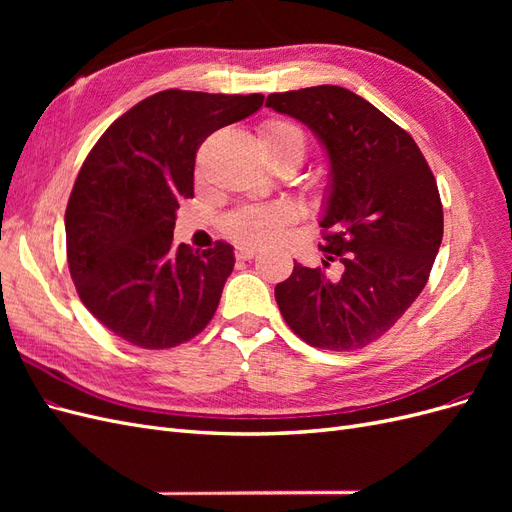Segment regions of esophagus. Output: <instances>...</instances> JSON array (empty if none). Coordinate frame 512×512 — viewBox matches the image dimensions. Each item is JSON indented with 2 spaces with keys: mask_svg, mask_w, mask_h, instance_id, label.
Returning <instances> with one entry per match:
<instances>
[{
  "mask_svg": "<svg viewBox=\"0 0 512 512\" xmlns=\"http://www.w3.org/2000/svg\"><path fill=\"white\" fill-rule=\"evenodd\" d=\"M258 254H260V250H258V247H254V245H237V250H235V256L239 260H250V258L258 256Z\"/></svg>",
  "mask_w": 512,
  "mask_h": 512,
  "instance_id": "obj_1",
  "label": "esophagus"
}]
</instances>
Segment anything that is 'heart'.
Segmentation results:
<instances>
[{"label":"heart","mask_w":512,"mask_h":512,"mask_svg":"<svg viewBox=\"0 0 512 512\" xmlns=\"http://www.w3.org/2000/svg\"><path fill=\"white\" fill-rule=\"evenodd\" d=\"M262 151H294L303 158L305 134L299 126L286 119H271L258 132ZM294 220V209L288 203L250 205L230 213L224 222V232L245 245H265L282 235V230Z\"/></svg>","instance_id":"obj_1"}]
</instances>
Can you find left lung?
Listing matches in <instances>:
<instances>
[{
    "mask_svg": "<svg viewBox=\"0 0 512 512\" xmlns=\"http://www.w3.org/2000/svg\"><path fill=\"white\" fill-rule=\"evenodd\" d=\"M267 106L299 119L329 158V190L320 226L324 267L294 262L275 286L288 327L322 350L376 342L406 314L429 280L444 215L427 160L414 138L374 104L337 85L271 94Z\"/></svg>",
    "mask_w": 512,
    "mask_h": 512,
    "instance_id": "obj_1",
    "label": "left lung"
}]
</instances>
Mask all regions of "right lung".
<instances>
[{"label": "right lung", "instance_id": "right-lung-1", "mask_svg": "<svg viewBox=\"0 0 512 512\" xmlns=\"http://www.w3.org/2000/svg\"><path fill=\"white\" fill-rule=\"evenodd\" d=\"M265 96L166 89L132 106L89 151L66 209L68 267L83 305L128 344L164 350L203 331L235 267L232 245H173L205 138Z\"/></svg>", "mask_w": 512, "mask_h": 512}]
</instances>
